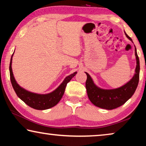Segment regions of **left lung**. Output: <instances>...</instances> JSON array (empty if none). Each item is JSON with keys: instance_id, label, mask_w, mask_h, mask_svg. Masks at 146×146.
Instances as JSON below:
<instances>
[{"instance_id": "obj_1", "label": "left lung", "mask_w": 146, "mask_h": 146, "mask_svg": "<svg viewBox=\"0 0 146 146\" xmlns=\"http://www.w3.org/2000/svg\"><path fill=\"white\" fill-rule=\"evenodd\" d=\"M127 37L132 42V38L125 33ZM135 56L136 67L133 77L125 85L115 89H102L94 83L92 78L88 73L86 81V88L88 98L90 102L97 107L106 110H113L123 105L132 96L135 92L139 82L140 75V60L137 54L135 47Z\"/></svg>"}]
</instances>
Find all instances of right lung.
I'll list each match as a JSON object with an SVG mask.
<instances>
[{"instance_id":"add662e5","label":"right lung","mask_w":146,"mask_h":146,"mask_svg":"<svg viewBox=\"0 0 146 146\" xmlns=\"http://www.w3.org/2000/svg\"><path fill=\"white\" fill-rule=\"evenodd\" d=\"M13 55H14V54H12V57H11L9 67L10 80L13 88H14L15 92L16 93L17 96L21 100L24 102L29 107L35 109V110H44L55 106L60 101V100L62 99L63 95L64 94L65 89H66L67 84L77 74V72H75L71 74V75L67 76V77H66V79H64V81L62 82V83L55 90L49 93V94H36V93H33L25 90L24 88H21L17 83L16 80H15L12 69V61Z\"/></svg>"}]
</instances>
